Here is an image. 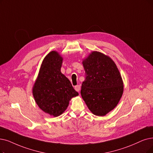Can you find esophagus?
<instances>
[{
	"label": "esophagus",
	"mask_w": 153,
	"mask_h": 153,
	"mask_svg": "<svg viewBox=\"0 0 153 153\" xmlns=\"http://www.w3.org/2000/svg\"><path fill=\"white\" fill-rule=\"evenodd\" d=\"M75 89L76 91H78V92H79V91L80 90V85H76V86L75 87Z\"/></svg>",
	"instance_id": "1"
}]
</instances>
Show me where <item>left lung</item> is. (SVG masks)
Here are the masks:
<instances>
[{
	"label": "left lung",
	"instance_id": "8db88e82",
	"mask_svg": "<svg viewBox=\"0 0 153 153\" xmlns=\"http://www.w3.org/2000/svg\"><path fill=\"white\" fill-rule=\"evenodd\" d=\"M85 80L81 95L90 111L99 116L106 115L117 105L123 95V79L112 59L94 51L83 60Z\"/></svg>",
	"mask_w": 153,
	"mask_h": 153
}]
</instances>
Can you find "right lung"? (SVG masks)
Listing matches in <instances>:
<instances>
[{
    "label": "right lung",
    "instance_id": "right-lung-1",
    "mask_svg": "<svg viewBox=\"0 0 153 153\" xmlns=\"http://www.w3.org/2000/svg\"><path fill=\"white\" fill-rule=\"evenodd\" d=\"M63 58L51 51L44 58L33 94L39 107L54 117L62 114L72 97L78 95L70 80L61 72Z\"/></svg>",
    "mask_w": 153,
    "mask_h": 153
}]
</instances>
